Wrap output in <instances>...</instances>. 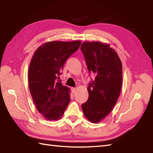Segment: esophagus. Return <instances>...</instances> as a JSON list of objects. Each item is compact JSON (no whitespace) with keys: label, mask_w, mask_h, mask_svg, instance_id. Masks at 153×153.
Listing matches in <instances>:
<instances>
[{"label":"esophagus","mask_w":153,"mask_h":153,"mask_svg":"<svg viewBox=\"0 0 153 153\" xmlns=\"http://www.w3.org/2000/svg\"><path fill=\"white\" fill-rule=\"evenodd\" d=\"M71 91H72L73 93H74L75 92H76V88H74V87H71Z\"/></svg>","instance_id":"34e87169"}]
</instances>
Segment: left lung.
<instances>
[{"instance_id":"1","label":"left lung","mask_w":153,"mask_h":153,"mask_svg":"<svg viewBox=\"0 0 153 153\" xmlns=\"http://www.w3.org/2000/svg\"><path fill=\"white\" fill-rule=\"evenodd\" d=\"M87 68L95 79L87 88L89 98L82 108L86 118L99 123L112 111L120 97L122 65L118 53L109 44L85 41L81 45Z\"/></svg>"}]
</instances>
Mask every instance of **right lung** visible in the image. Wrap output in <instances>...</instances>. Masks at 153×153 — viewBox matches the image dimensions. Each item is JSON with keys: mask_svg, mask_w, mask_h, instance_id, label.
Masks as SVG:
<instances>
[{"mask_svg": "<svg viewBox=\"0 0 153 153\" xmlns=\"http://www.w3.org/2000/svg\"><path fill=\"white\" fill-rule=\"evenodd\" d=\"M82 42L53 41L39 47L30 64L28 82L38 112L48 120L62 117L70 101L69 87L59 80L64 64Z\"/></svg>", "mask_w": 153, "mask_h": 153, "instance_id": "right-lung-1", "label": "right lung"}]
</instances>
